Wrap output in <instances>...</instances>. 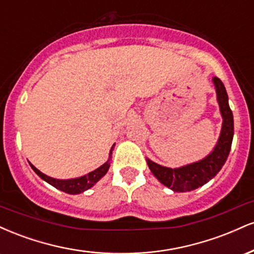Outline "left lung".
<instances>
[{"instance_id": "8db88e82", "label": "left lung", "mask_w": 254, "mask_h": 254, "mask_svg": "<svg viewBox=\"0 0 254 254\" xmlns=\"http://www.w3.org/2000/svg\"><path fill=\"white\" fill-rule=\"evenodd\" d=\"M212 82L215 84L221 116L223 118L222 129L214 150L203 160L179 168L164 167L147 159L151 173L160 183L174 192H188L203 186L220 172L229 155L234 135V119L228 104V94L222 81L218 77H214Z\"/></svg>"}]
</instances>
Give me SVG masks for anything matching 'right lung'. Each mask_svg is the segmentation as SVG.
<instances>
[{"instance_id":"1","label":"right lung","mask_w":254,"mask_h":254,"mask_svg":"<svg viewBox=\"0 0 254 254\" xmlns=\"http://www.w3.org/2000/svg\"><path fill=\"white\" fill-rule=\"evenodd\" d=\"M113 148H115V144L112 145V148H111L110 150L109 160H107L104 165H101L100 167L97 168V170L89 172V173L86 174V176L75 178V179H55V178H51L46 176V174L42 173V172L37 170V168L32 164L30 165L32 170L36 172L38 176L42 178L43 180H45L46 183H49L50 185L54 186V188H56L58 190L65 192V193H69V194H78L81 193V192L88 190V189L92 188V186H94V184H97L99 180H100L101 178L107 173V171H109L110 168V160H111V155H112Z\"/></svg>"}]
</instances>
